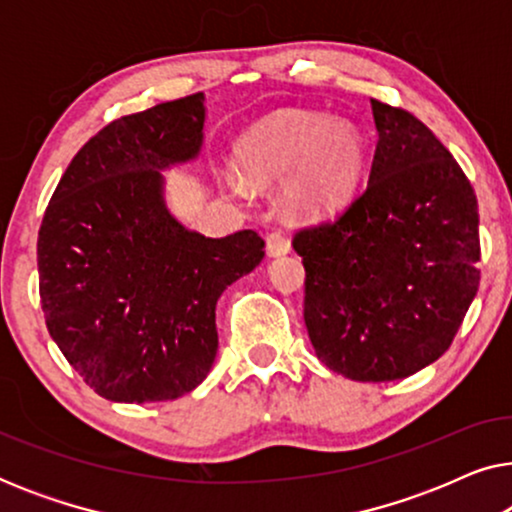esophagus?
<instances>
[{
  "instance_id": "1",
  "label": "esophagus",
  "mask_w": 512,
  "mask_h": 512,
  "mask_svg": "<svg viewBox=\"0 0 512 512\" xmlns=\"http://www.w3.org/2000/svg\"><path fill=\"white\" fill-rule=\"evenodd\" d=\"M265 251H268L270 258H277V256L289 254L291 244L282 233H279V230H275V233H270L268 237H265Z\"/></svg>"
}]
</instances>
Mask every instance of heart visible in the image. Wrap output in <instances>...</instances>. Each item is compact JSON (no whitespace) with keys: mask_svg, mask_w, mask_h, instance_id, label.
<instances>
[{"mask_svg":"<svg viewBox=\"0 0 512 512\" xmlns=\"http://www.w3.org/2000/svg\"><path fill=\"white\" fill-rule=\"evenodd\" d=\"M242 177L228 179L233 195L247 184L282 179L279 202L293 221H324L354 200L366 174L368 142L359 125L312 111H279L251 125L235 144Z\"/></svg>","mask_w":512,"mask_h":512,"instance_id":"b5f03b06","label":"heart"}]
</instances>
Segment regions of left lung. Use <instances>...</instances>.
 Returning <instances> with one entry per match:
<instances>
[{
    "mask_svg": "<svg viewBox=\"0 0 512 512\" xmlns=\"http://www.w3.org/2000/svg\"><path fill=\"white\" fill-rule=\"evenodd\" d=\"M377 146L368 184L338 219L296 235L305 326L335 373L415 375L452 345L480 282L478 200L422 121L370 100Z\"/></svg>",
    "mask_w": 512,
    "mask_h": 512,
    "instance_id": "1",
    "label": "left lung"
}]
</instances>
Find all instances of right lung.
Wrapping results in <instances>:
<instances>
[{"label": "right lung", "mask_w": 512, "mask_h": 512, "mask_svg": "<svg viewBox=\"0 0 512 512\" xmlns=\"http://www.w3.org/2000/svg\"><path fill=\"white\" fill-rule=\"evenodd\" d=\"M205 121L198 93L109 123L72 158L41 221L48 333L107 401L198 387L219 349L216 300L265 256L254 230L205 237L167 207L163 172L200 158Z\"/></svg>", "instance_id": "right-lung-1"}]
</instances>
